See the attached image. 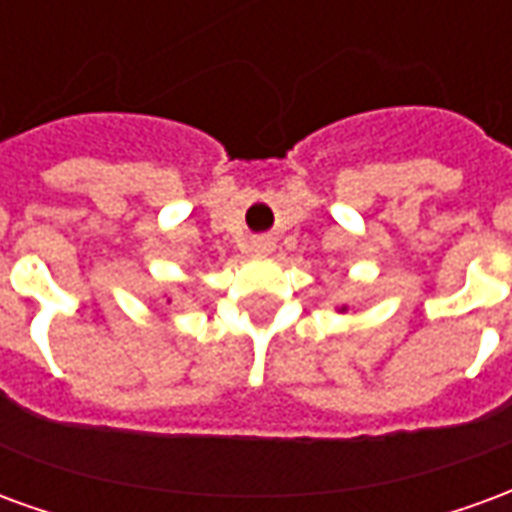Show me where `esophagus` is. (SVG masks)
I'll return each instance as SVG.
<instances>
[{
	"mask_svg": "<svg viewBox=\"0 0 512 512\" xmlns=\"http://www.w3.org/2000/svg\"><path fill=\"white\" fill-rule=\"evenodd\" d=\"M253 250H256V253H270V250H273V242H270V239H253Z\"/></svg>",
	"mask_w": 512,
	"mask_h": 512,
	"instance_id": "1",
	"label": "esophagus"
}]
</instances>
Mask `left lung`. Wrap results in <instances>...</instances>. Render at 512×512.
Returning a JSON list of instances; mask_svg holds the SVG:
<instances>
[{
  "label": "left lung",
  "mask_w": 512,
  "mask_h": 512,
  "mask_svg": "<svg viewBox=\"0 0 512 512\" xmlns=\"http://www.w3.org/2000/svg\"><path fill=\"white\" fill-rule=\"evenodd\" d=\"M336 311H339V314H347V306H336Z\"/></svg>",
  "instance_id": "8db88e82"
}]
</instances>
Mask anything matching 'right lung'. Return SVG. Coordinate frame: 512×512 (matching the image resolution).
Returning a JSON list of instances; mask_svg holds the SVG:
<instances>
[{
	"instance_id": "1",
	"label": "right lung",
	"mask_w": 512,
	"mask_h": 512,
	"mask_svg": "<svg viewBox=\"0 0 512 512\" xmlns=\"http://www.w3.org/2000/svg\"><path fill=\"white\" fill-rule=\"evenodd\" d=\"M165 300H168V303H170V297H168V295H165Z\"/></svg>"
}]
</instances>
